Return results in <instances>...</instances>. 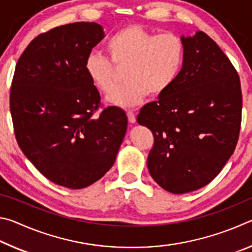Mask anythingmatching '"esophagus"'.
<instances>
[{
    "mask_svg": "<svg viewBox=\"0 0 252 252\" xmlns=\"http://www.w3.org/2000/svg\"><path fill=\"white\" fill-rule=\"evenodd\" d=\"M126 114H127V119H129V122L130 123H134L135 122V114L132 110H127L126 111Z\"/></svg>",
    "mask_w": 252,
    "mask_h": 252,
    "instance_id": "34e87169",
    "label": "esophagus"
}]
</instances>
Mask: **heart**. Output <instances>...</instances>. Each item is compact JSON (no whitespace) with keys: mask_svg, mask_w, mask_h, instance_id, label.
Returning a JSON list of instances; mask_svg holds the SVG:
<instances>
[{"mask_svg":"<svg viewBox=\"0 0 252 252\" xmlns=\"http://www.w3.org/2000/svg\"><path fill=\"white\" fill-rule=\"evenodd\" d=\"M105 58L91 53L85 60V73L102 93L112 92L118 84V70L125 67L126 81L109 97L112 103L129 108L146 95H159L177 80L185 62L186 48L177 34L155 35L140 27H126L113 34L105 43Z\"/></svg>","mask_w":252,"mask_h":252,"instance_id":"obj_1","label":"heart"}]
</instances>
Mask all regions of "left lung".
<instances>
[{
  "label": "left lung",
  "instance_id": "8db88e82",
  "mask_svg": "<svg viewBox=\"0 0 252 252\" xmlns=\"http://www.w3.org/2000/svg\"><path fill=\"white\" fill-rule=\"evenodd\" d=\"M182 41L177 80L136 117L155 138L149 172L172 193L197 190L218 176L236 149L242 112L240 78L223 51L202 31Z\"/></svg>",
  "mask_w": 252,
  "mask_h": 252
}]
</instances>
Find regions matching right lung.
Returning <instances> with one entry per match:
<instances>
[{
	"instance_id": "right-lung-1",
	"label": "right lung",
	"mask_w": 252,
	"mask_h": 252,
	"mask_svg": "<svg viewBox=\"0 0 252 252\" xmlns=\"http://www.w3.org/2000/svg\"><path fill=\"white\" fill-rule=\"evenodd\" d=\"M103 37L94 22L41 33L21 54L12 80L19 147L46 179L71 189L91 186L109 171L127 126L125 111L102 106L85 73V60Z\"/></svg>"
}]
</instances>
